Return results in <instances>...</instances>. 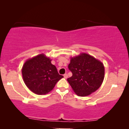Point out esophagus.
Here are the masks:
<instances>
[{
    "label": "esophagus",
    "instance_id": "obj_1",
    "mask_svg": "<svg viewBox=\"0 0 129 129\" xmlns=\"http://www.w3.org/2000/svg\"><path fill=\"white\" fill-rule=\"evenodd\" d=\"M63 77H64L65 79H67V78H68V75H67V74H64V75H63Z\"/></svg>",
    "mask_w": 129,
    "mask_h": 129
}]
</instances>
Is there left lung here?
I'll use <instances>...</instances> for the list:
<instances>
[{"label":"left lung","instance_id":"obj_1","mask_svg":"<svg viewBox=\"0 0 129 129\" xmlns=\"http://www.w3.org/2000/svg\"><path fill=\"white\" fill-rule=\"evenodd\" d=\"M72 77L67 81L78 96H86L100 88L104 78V67L87 53L72 57L69 65Z\"/></svg>","mask_w":129,"mask_h":129}]
</instances>
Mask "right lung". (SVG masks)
I'll use <instances>...</instances> for the list:
<instances>
[{
	"label": "right lung",
	"mask_w": 129,
	"mask_h": 129,
	"mask_svg": "<svg viewBox=\"0 0 129 129\" xmlns=\"http://www.w3.org/2000/svg\"><path fill=\"white\" fill-rule=\"evenodd\" d=\"M51 60L44 54L28 59L22 69L25 84L37 94H45L53 89L56 84L63 78L57 72Z\"/></svg>",
	"instance_id": "1"
}]
</instances>
